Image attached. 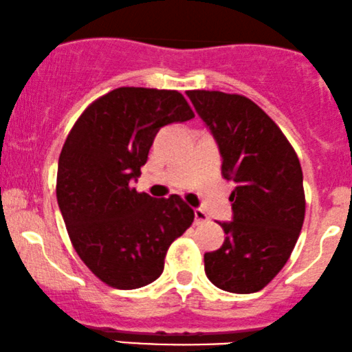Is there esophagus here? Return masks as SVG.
<instances>
[{"label":"esophagus","mask_w":352,"mask_h":352,"mask_svg":"<svg viewBox=\"0 0 352 352\" xmlns=\"http://www.w3.org/2000/svg\"><path fill=\"white\" fill-rule=\"evenodd\" d=\"M209 217L208 214L204 212L202 209H194V222H196V226L199 224H204V222H208Z\"/></svg>","instance_id":"esophagus-1"}]
</instances>
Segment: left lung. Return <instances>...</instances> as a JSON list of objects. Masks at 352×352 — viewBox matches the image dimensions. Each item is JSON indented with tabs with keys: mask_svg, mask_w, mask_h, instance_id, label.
Returning <instances> with one entry per match:
<instances>
[{
	"mask_svg": "<svg viewBox=\"0 0 352 352\" xmlns=\"http://www.w3.org/2000/svg\"><path fill=\"white\" fill-rule=\"evenodd\" d=\"M197 115L216 140L222 176L232 179V221L219 222L226 241L204 254L217 288L255 293L290 258L305 221L300 160L276 123L250 98L217 90H189Z\"/></svg>",
	"mask_w": 352,
	"mask_h": 352,
	"instance_id": "left-lung-1",
	"label": "left lung"
}]
</instances>
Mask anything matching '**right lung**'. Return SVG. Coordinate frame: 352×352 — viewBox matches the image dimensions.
I'll use <instances>...</instances> for the list:
<instances>
[{
    "label": "right lung",
    "instance_id": "add662e5",
    "mask_svg": "<svg viewBox=\"0 0 352 352\" xmlns=\"http://www.w3.org/2000/svg\"><path fill=\"white\" fill-rule=\"evenodd\" d=\"M194 111L176 90L120 87L90 103L67 135L57 166V202L74 249L95 276L135 290L163 274L173 241L194 210L131 188L161 126Z\"/></svg>",
    "mask_w": 352,
    "mask_h": 352
}]
</instances>
